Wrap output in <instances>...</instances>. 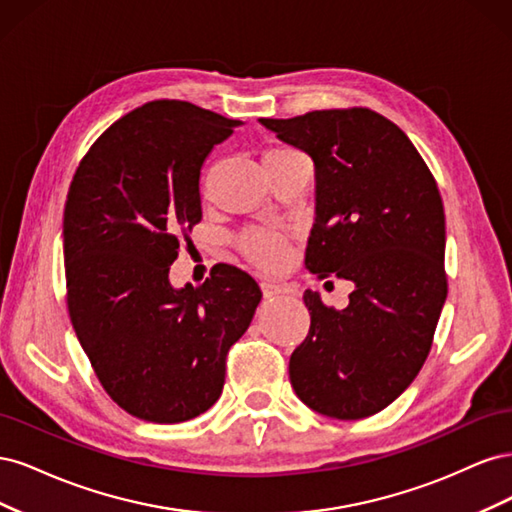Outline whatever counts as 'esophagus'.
Returning a JSON list of instances; mask_svg holds the SVG:
<instances>
[{"label": "esophagus", "mask_w": 512, "mask_h": 512, "mask_svg": "<svg viewBox=\"0 0 512 512\" xmlns=\"http://www.w3.org/2000/svg\"><path fill=\"white\" fill-rule=\"evenodd\" d=\"M260 288H262V294H265L267 299H269V297H277V294L284 292V286H282V284H275V282H271V280H262V282H260Z\"/></svg>", "instance_id": "esophagus-1"}]
</instances>
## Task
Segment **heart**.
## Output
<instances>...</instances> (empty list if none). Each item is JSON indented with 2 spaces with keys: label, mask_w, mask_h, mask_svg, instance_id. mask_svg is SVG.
Masks as SVG:
<instances>
[{
  "label": "heart",
  "mask_w": 512,
  "mask_h": 512,
  "mask_svg": "<svg viewBox=\"0 0 512 512\" xmlns=\"http://www.w3.org/2000/svg\"><path fill=\"white\" fill-rule=\"evenodd\" d=\"M297 149L288 145H275L265 151V160L269 158H286L297 156ZM239 250L241 254L252 260L254 265L262 269H280L288 258V241L280 235V232L265 230V228H250L239 237Z\"/></svg>",
  "instance_id": "1"
}]
</instances>
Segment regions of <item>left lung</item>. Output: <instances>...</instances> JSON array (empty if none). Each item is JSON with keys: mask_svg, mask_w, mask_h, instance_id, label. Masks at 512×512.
<instances>
[{"mask_svg": "<svg viewBox=\"0 0 512 512\" xmlns=\"http://www.w3.org/2000/svg\"><path fill=\"white\" fill-rule=\"evenodd\" d=\"M316 166L305 267L354 284L348 307L305 290L312 316L290 356L305 406L342 421L384 410L421 371L448 282L444 205L429 166L391 119L365 106L260 119Z\"/></svg>", "mask_w": 512, "mask_h": 512, "instance_id": "obj_1", "label": "left lung"}]
</instances>
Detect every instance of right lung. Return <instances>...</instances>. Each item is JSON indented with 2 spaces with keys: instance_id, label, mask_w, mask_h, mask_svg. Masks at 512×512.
<instances>
[{
  "instance_id": "add662e5",
  "label": "right lung",
  "mask_w": 512,
  "mask_h": 512,
  "mask_svg": "<svg viewBox=\"0 0 512 512\" xmlns=\"http://www.w3.org/2000/svg\"><path fill=\"white\" fill-rule=\"evenodd\" d=\"M237 119L153 100L117 119L76 168L64 209L66 301L102 389L149 423H183L222 395L226 354L262 292L215 265L200 286L168 282L203 220L200 166Z\"/></svg>"
}]
</instances>
